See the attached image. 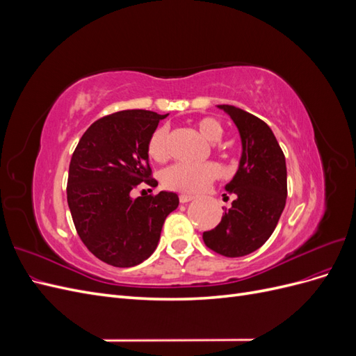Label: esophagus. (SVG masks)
I'll use <instances>...</instances> for the list:
<instances>
[{
	"label": "esophagus",
	"instance_id": "1",
	"mask_svg": "<svg viewBox=\"0 0 356 356\" xmlns=\"http://www.w3.org/2000/svg\"><path fill=\"white\" fill-rule=\"evenodd\" d=\"M193 199H195V196L188 195V193H181V195H179V202L181 203H187V202H190Z\"/></svg>",
	"mask_w": 356,
	"mask_h": 356
}]
</instances>
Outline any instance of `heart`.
I'll return each mask as SVG.
<instances>
[{
    "mask_svg": "<svg viewBox=\"0 0 356 356\" xmlns=\"http://www.w3.org/2000/svg\"><path fill=\"white\" fill-rule=\"evenodd\" d=\"M199 134L211 143L222 136V126L212 117H203L196 122ZM148 156L156 161H165L169 156V134L166 127H159L148 139ZM221 174L220 166L212 161L207 163H177L165 169L161 181L168 188L179 191H199Z\"/></svg>",
    "mask_w": 356,
    "mask_h": 356,
    "instance_id": "b5f03b06",
    "label": "heart"
}]
</instances>
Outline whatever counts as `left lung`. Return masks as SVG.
Instances as JSON below:
<instances>
[{
  "instance_id": "obj_1",
  "label": "left lung",
  "mask_w": 356,
  "mask_h": 356,
  "mask_svg": "<svg viewBox=\"0 0 356 356\" xmlns=\"http://www.w3.org/2000/svg\"><path fill=\"white\" fill-rule=\"evenodd\" d=\"M227 113L241 135L242 156L225 191L234 196L217 227L203 233L208 248L224 257H243L270 238L286 202V163L276 138L260 118L233 105Z\"/></svg>"
}]
</instances>
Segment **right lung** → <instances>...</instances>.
<instances>
[{
  "mask_svg": "<svg viewBox=\"0 0 356 356\" xmlns=\"http://www.w3.org/2000/svg\"><path fill=\"white\" fill-rule=\"evenodd\" d=\"M168 114L124 110L96 120L71 157L67 199L80 239L101 261L115 267L141 264L157 248L168 215L179 204L177 193L134 199L145 181L156 186L148 139Z\"/></svg>",
  "mask_w": 356,
  "mask_h": 356,
  "instance_id": "obj_1",
  "label": "right lung"
}]
</instances>
